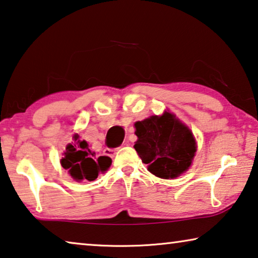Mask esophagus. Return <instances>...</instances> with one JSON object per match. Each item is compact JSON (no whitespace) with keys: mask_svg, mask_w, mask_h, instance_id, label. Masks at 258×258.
Instances as JSON below:
<instances>
[{"mask_svg":"<svg viewBox=\"0 0 258 258\" xmlns=\"http://www.w3.org/2000/svg\"><path fill=\"white\" fill-rule=\"evenodd\" d=\"M124 145H126V144H124ZM116 151H117V149H105L104 154L107 155V157H109V158H114L116 154Z\"/></svg>","mask_w":258,"mask_h":258,"instance_id":"34e87169","label":"esophagus"}]
</instances>
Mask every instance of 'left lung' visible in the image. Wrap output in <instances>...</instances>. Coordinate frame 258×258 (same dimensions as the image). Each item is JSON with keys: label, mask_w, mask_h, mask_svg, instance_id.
Segmentation results:
<instances>
[{"label": "left lung", "mask_w": 258, "mask_h": 258, "mask_svg": "<svg viewBox=\"0 0 258 258\" xmlns=\"http://www.w3.org/2000/svg\"><path fill=\"white\" fill-rule=\"evenodd\" d=\"M138 137L135 150L151 174L172 179L187 170L197 152V143L188 126L172 113L152 115L135 123Z\"/></svg>", "instance_id": "1"}]
</instances>
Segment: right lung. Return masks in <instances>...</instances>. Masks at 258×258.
<instances>
[{
  "mask_svg": "<svg viewBox=\"0 0 258 258\" xmlns=\"http://www.w3.org/2000/svg\"><path fill=\"white\" fill-rule=\"evenodd\" d=\"M74 143L66 146L64 158L60 160L62 168L69 170L72 178L81 180H95L111 166L112 160L108 157L95 158L88 143L80 141L79 135H74Z\"/></svg>",
  "mask_w": 258,
  "mask_h": 258,
  "instance_id": "right-lung-1",
  "label": "right lung"
}]
</instances>
